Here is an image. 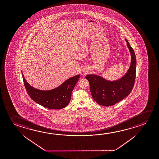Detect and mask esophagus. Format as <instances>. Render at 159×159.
I'll list each match as a JSON object with an SVG mask.
<instances>
[{"label": "esophagus", "mask_w": 159, "mask_h": 159, "mask_svg": "<svg viewBox=\"0 0 159 159\" xmlns=\"http://www.w3.org/2000/svg\"><path fill=\"white\" fill-rule=\"evenodd\" d=\"M83 72L84 73H85V74H86V73H88V69H84V70H83Z\"/></svg>", "instance_id": "obj_1"}]
</instances>
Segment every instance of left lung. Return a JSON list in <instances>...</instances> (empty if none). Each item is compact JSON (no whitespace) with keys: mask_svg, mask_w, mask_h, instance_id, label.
Instances as JSON below:
<instances>
[{"mask_svg":"<svg viewBox=\"0 0 159 159\" xmlns=\"http://www.w3.org/2000/svg\"><path fill=\"white\" fill-rule=\"evenodd\" d=\"M125 41L131 59L130 67L124 75L114 81L107 80L96 74L85 76L90 84L91 96L99 105L105 107L115 105L128 96L133 90L135 80L136 59L133 48L126 39Z\"/></svg>","mask_w":159,"mask_h":159,"instance_id":"obj_1","label":"left lung"}]
</instances>
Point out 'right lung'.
I'll use <instances>...</instances> for the list:
<instances>
[{"label":"right lung","mask_w":159,"mask_h":159,"mask_svg":"<svg viewBox=\"0 0 159 159\" xmlns=\"http://www.w3.org/2000/svg\"><path fill=\"white\" fill-rule=\"evenodd\" d=\"M22 76L26 91L33 100L48 109H61L66 107L70 101L71 93L80 75L72 76L59 86L49 90L35 88L26 81L23 73Z\"/></svg>","instance_id":"right-lung-1"}]
</instances>
